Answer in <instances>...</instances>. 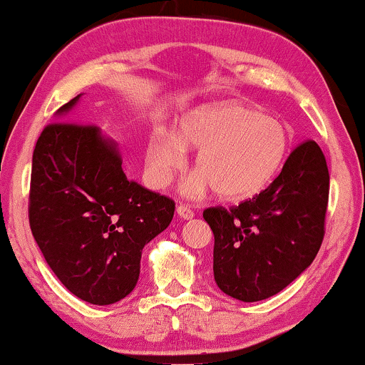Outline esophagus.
<instances>
[{"instance_id": "esophagus-1", "label": "esophagus", "mask_w": 365, "mask_h": 365, "mask_svg": "<svg viewBox=\"0 0 365 365\" xmlns=\"http://www.w3.org/2000/svg\"><path fill=\"white\" fill-rule=\"evenodd\" d=\"M176 211H178V216L182 217V219H192L194 217V211L187 206V204H179V206L176 207Z\"/></svg>"}]
</instances>
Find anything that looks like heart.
I'll return each mask as SVG.
<instances>
[{"mask_svg":"<svg viewBox=\"0 0 365 365\" xmlns=\"http://www.w3.org/2000/svg\"><path fill=\"white\" fill-rule=\"evenodd\" d=\"M287 146L289 134L277 119L239 103H216L186 114L174 138L149 139L148 169L153 182L164 186L182 166V149H194L199 174L184 192L199 196L211 186L219 197L242 201L276 176Z\"/></svg>","mask_w":365,"mask_h":365,"instance_id":"1","label":"heart"}]
</instances>
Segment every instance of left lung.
Wrapping results in <instances>:
<instances>
[{"label": "left lung", "mask_w": 365, "mask_h": 365, "mask_svg": "<svg viewBox=\"0 0 365 365\" xmlns=\"http://www.w3.org/2000/svg\"><path fill=\"white\" fill-rule=\"evenodd\" d=\"M329 169L316 141L289 154L269 186L232 207H207L214 232V279L242 302L281 292L311 266L326 232Z\"/></svg>", "instance_id": "left-lung-1"}]
</instances>
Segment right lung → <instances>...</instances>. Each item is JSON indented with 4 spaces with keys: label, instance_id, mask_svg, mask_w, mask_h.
Here are the masks:
<instances>
[{
    "label": "right lung",
    "instance_id": "right-lung-1",
    "mask_svg": "<svg viewBox=\"0 0 365 365\" xmlns=\"http://www.w3.org/2000/svg\"><path fill=\"white\" fill-rule=\"evenodd\" d=\"M121 164L98 126L76 121L44 126L33 153L29 227L63 286L96 306L133 291L143 247L169 226L176 207L171 197L129 181Z\"/></svg>",
    "mask_w": 365,
    "mask_h": 365
}]
</instances>
